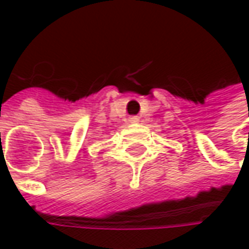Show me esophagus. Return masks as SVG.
Masks as SVG:
<instances>
[{"instance_id":"34e87169","label":"esophagus","mask_w":249,"mask_h":249,"mask_svg":"<svg viewBox=\"0 0 249 249\" xmlns=\"http://www.w3.org/2000/svg\"><path fill=\"white\" fill-rule=\"evenodd\" d=\"M138 121H140V118H138L137 115H134V116H130V118H128V122H130V123H137Z\"/></svg>"}]
</instances>
